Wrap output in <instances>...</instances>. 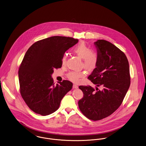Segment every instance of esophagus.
Returning a JSON list of instances; mask_svg holds the SVG:
<instances>
[{
  "instance_id": "1",
  "label": "esophagus",
  "mask_w": 146,
  "mask_h": 146,
  "mask_svg": "<svg viewBox=\"0 0 146 146\" xmlns=\"http://www.w3.org/2000/svg\"><path fill=\"white\" fill-rule=\"evenodd\" d=\"M73 88H75V89H77V88H78V87L77 86V85L74 84H73Z\"/></svg>"
}]
</instances>
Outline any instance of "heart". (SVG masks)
Instances as JSON below:
<instances>
[{
  "label": "heart",
  "mask_w": 146,
  "mask_h": 146,
  "mask_svg": "<svg viewBox=\"0 0 146 146\" xmlns=\"http://www.w3.org/2000/svg\"><path fill=\"white\" fill-rule=\"evenodd\" d=\"M72 52L78 57L82 59V66L88 72H93L97 68L99 57L98 53L94 50H91L89 47L84 43H80L74 46ZM62 64L65 65L66 62V56L64 54L62 58ZM86 76V72L81 71H71L68 73V77L72 82H77L80 78Z\"/></svg>",
  "instance_id": "b5f03b06"
}]
</instances>
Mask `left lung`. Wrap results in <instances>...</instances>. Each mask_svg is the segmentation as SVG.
<instances>
[{"label":"left lung","instance_id":"8db88e82","mask_svg":"<svg viewBox=\"0 0 146 146\" xmlns=\"http://www.w3.org/2000/svg\"><path fill=\"white\" fill-rule=\"evenodd\" d=\"M99 57L97 68L88 78L96 84L80 86L83 97L78 101L80 111L92 121H99L112 114L121 106L130 84L129 65L124 53L104 40L94 42ZM102 86L100 90L98 86Z\"/></svg>","mask_w":146,"mask_h":146}]
</instances>
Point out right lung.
Returning <instances> with one entry per match:
<instances>
[{"label":"right lung","mask_w":146,"mask_h":146,"mask_svg":"<svg viewBox=\"0 0 146 146\" xmlns=\"http://www.w3.org/2000/svg\"><path fill=\"white\" fill-rule=\"evenodd\" d=\"M72 38L54 36L39 40L25 53L19 71L20 93L35 113L47 115L59 108L60 102L72 87L68 80L54 84L51 75L62 66L65 52L78 42Z\"/></svg>","instance_id":"right-lung-1"}]
</instances>
